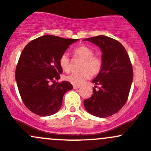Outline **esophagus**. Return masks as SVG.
<instances>
[{"mask_svg":"<svg viewBox=\"0 0 151 151\" xmlns=\"http://www.w3.org/2000/svg\"><path fill=\"white\" fill-rule=\"evenodd\" d=\"M79 87H80L79 85H73V88H75V89H76V88H78Z\"/></svg>","mask_w":151,"mask_h":151,"instance_id":"1","label":"esophagus"}]
</instances>
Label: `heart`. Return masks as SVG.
Masks as SVG:
<instances>
[{
  "instance_id": "1",
  "label": "heart",
  "mask_w": 151,
  "mask_h": 151,
  "mask_svg": "<svg viewBox=\"0 0 151 151\" xmlns=\"http://www.w3.org/2000/svg\"><path fill=\"white\" fill-rule=\"evenodd\" d=\"M94 50L86 45H81L74 49V56L83 60L81 65V71L70 73L65 77V79L73 85H81L90 78L91 73L93 75L98 74L102 70V60L98 56L94 55ZM59 62L63 70H69L70 68V61L67 53H63L60 56Z\"/></svg>"
}]
</instances>
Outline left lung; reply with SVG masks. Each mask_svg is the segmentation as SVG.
<instances>
[{"mask_svg":"<svg viewBox=\"0 0 151 151\" xmlns=\"http://www.w3.org/2000/svg\"><path fill=\"white\" fill-rule=\"evenodd\" d=\"M102 52V70L92 81L96 86L93 95L83 101L86 110L93 116L106 118L115 114L125 105L133 81V69L124 46L118 41L98 35L86 38ZM100 86L96 90L97 85Z\"/></svg>","mask_w":151,"mask_h":151,"instance_id":"left-lung-1","label":"left lung"}]
</instances>
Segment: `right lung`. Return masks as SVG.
I'll list each match as a JSON object with an SVG mask.
<instances>
[{"instance_id":"add662e5","label":"right lung","mask_w":151,"mask_h":151,"mask_svg":"<svg viewBox=\"0 0 151 151\" xmlns=\"http://www.w3.org/2000/svg\"><path fill=\"white\" fill-rule=\"evenodd\" d=\"M78 40L45 35L27 43L22 52L15 78L24 105L35 114L49 116L56 113L61 108L64 94L73 89L70 82H55L63 73L60 56Z\"/></svg>"}]
</instances>
